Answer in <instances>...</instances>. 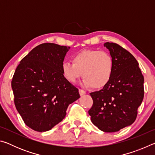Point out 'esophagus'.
<instances>
[{
    "label": "esophagus",
    "mask_w": 155,
    "mask_h": 155,
    "mask_svg": "<svg viewBox=\"0 0 155 155\" xmlns=\"http://www.w3.org/2000/svg\"><path fill=\"white\" fill-rule=\"evenodd\" d=\"M79 91V94H80V95H81V96H83L84 94H86V92H85V91L83 90H81V89H80L79 91Z\"/></svg>",
    "instance_id": "1"
}]
</instances>
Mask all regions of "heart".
Wrapping results in <instances>:
<instances>
[{"label": "heart", "mask_w": 155, "mask_h": 155, "mask_svg": "<svg viewBox=\"0 0 155 155\" xmlns=\"http://www.w3.org/2000/svg\"><path fill=\"white\" fill-rule=\"evenodd\" d=\"M114 68V59L107 52L84 50L73 55L72 63H63L61 70L70 83H76L82 75L85 87L101 89L109 83Z\"/></svg>", "instance_id": "obj_1"}]
</instances>
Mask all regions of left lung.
I'll list each match as a JSON object with an SVG mask.
<instances>
[{"mask_svg":"<svg viewBox=\"0 0 155 155\" xmlns=\"http://www.w3.org/2000/svg\"><path fill=\"white\" fill-rule=\"evenodd\" d=\"M104 46L114 59V72L105 87L90 93L93 105L88 113L100 130L112 133L135 122L144 96V78L132 54L117 44Z\"/></svg>","mask_w":155,"mask_h":155,"instance_id":"1","label":"left lung"}]
</instances>
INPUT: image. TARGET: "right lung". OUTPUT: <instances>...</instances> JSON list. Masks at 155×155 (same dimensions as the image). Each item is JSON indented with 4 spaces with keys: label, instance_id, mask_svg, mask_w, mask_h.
I'll return each instance as SVG.
<instances>
[{
    "label": "right lung",
    "instance_id": "1",
    "mask_svg": "<svg viewBox=\"0 0 155 155\" xmlns=\"http://www.w3.org/2000/svg\"><path fill=\"white\" fill-rule=\"evenodd\" d=\"M70 47L53 43L36 46L21 60L12 81L14 103L25 124L35 131L51 130L61 122L78 90L62 73Z\"/></svg>",
    "mask_w": 155,
    "mask_h": 155
}]
</instances>
